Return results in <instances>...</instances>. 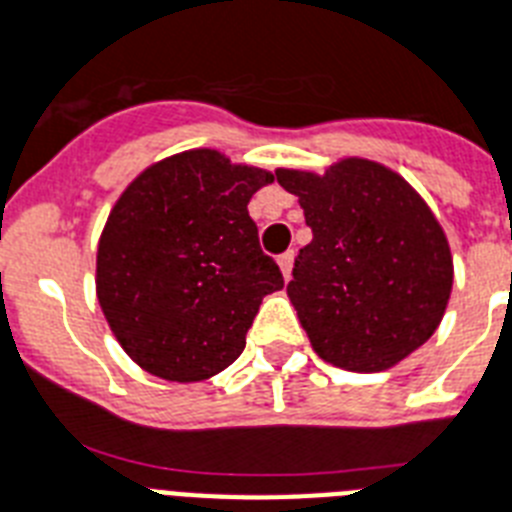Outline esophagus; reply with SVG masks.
<instances>
[{"instance_id": "obj_1", "label": "esophagus", "mask_w": 512, "mask_h": 512, "mask_svg": "<svg viewBox=\"0 0 512 512\" xmlns=\"http://www.w3.org/2000/svg\"><path fill=\"white\" fill-rule=\"evenodd\" d=\"M292 265H294V252H284V255L278 257V268L284 273V281L292 278Z\"/></svg>"}]
</instances>
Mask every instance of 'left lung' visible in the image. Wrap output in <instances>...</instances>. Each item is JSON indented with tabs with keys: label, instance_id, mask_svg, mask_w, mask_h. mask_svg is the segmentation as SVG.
<instances>
[{
	"label": "left lung",
	"instance_id": "1",
	"mask_svg": "<svg viewBox=\"0 0 512 512\" xmlns=\"http://www.w3.org/2000/svg\"><path fill=\"white\" fill-rule=\"evenodd\" d=\"M276 181L313 228L286 294L318 357L376 373L429 342L450 302L452 252L421 194L365 157L326 173L278 168Z\"/></svg>",
	"mask_w": 512,
	"mask_h": 512
}]
</instances>
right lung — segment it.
<instances>
[{
  "label": "right lung",
  "mask_w": 512,
  "mask_h": 512,
  "mask_svg": "<svg viewBox=\"0 0 512 512\" xmlns=\"http://www.w3.org/2000/svg\"><path fill=\"white\" fill-rule=\"evenodd\" d=\"M273 173L189 149L126 186L97 247V299L139 368L205 381L242 355L265 294L284 289L249 199Z\"/></svg>",
  "instance_id": "1"
}]
</instances>
